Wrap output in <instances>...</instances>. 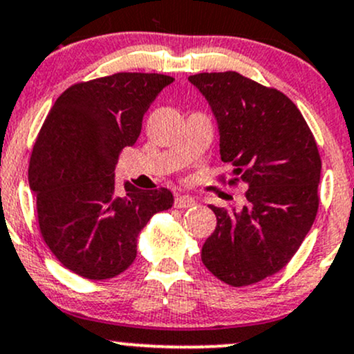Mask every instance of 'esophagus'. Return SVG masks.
Returning a JSON list of instances; mask_svg holds the SVG:
<instances>
[{
	"label": "esophagus",
	"mask_w": 354,
	"mask_h": 354,
	"mask_svg": "<svg viewBox=\"0 0 354 354\" xmlns=\"http://www.w3.org/2000/svg\"><path fill=\"white\" fill-rule=\"evenodd\" d=\"M174 205H176L178 208H189V207H195L196 200H195V198L188 196V195L176 196V200H174Z\"/></svg>",
	"instance_id": "esophagus-1"
}]
</instances>
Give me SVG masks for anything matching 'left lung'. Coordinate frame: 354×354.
<instances>
[{
    "label": "left lung",
    "instance_id": "1",
    "mask_svg": "<svg viewBox=\"0 0 354 354\" xmlns=\"http://www.w3.org/2000/svg\"><path fill=\"white\" fill-rule=\"evenodd\" d=\"M216 119L221 161L248 186L242 208L209 205L216 228L201 248L205 267L242 287L292 259L316 218L321 158L296 104L236 72L189 75Z\"/></svg>",
    "mask_w": 354,
    "mask_h": 354
}]
</instances>
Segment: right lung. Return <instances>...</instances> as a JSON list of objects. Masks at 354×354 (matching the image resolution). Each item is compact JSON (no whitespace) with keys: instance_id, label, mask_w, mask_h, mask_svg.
I'll return each mask as SVG.
<instances>
[{"instance_id":"add662e5","label":"right lung","mask_w":354,"mask_h":354,"mask_svg":"<svg viewBox=\"0 0 354 354\" xmlns=\"http://www.w3.org/2000/svg\"><path fill=\"white\" fill-rule=\"evenodd\" d=\"M173 77L120 72L68 87L50 109L30 159L28 181L45 243L68 270L92 281L124 272L151 216L173 207L168 188L115 186L120 151Z\"/></svg>"}]
</instances>
